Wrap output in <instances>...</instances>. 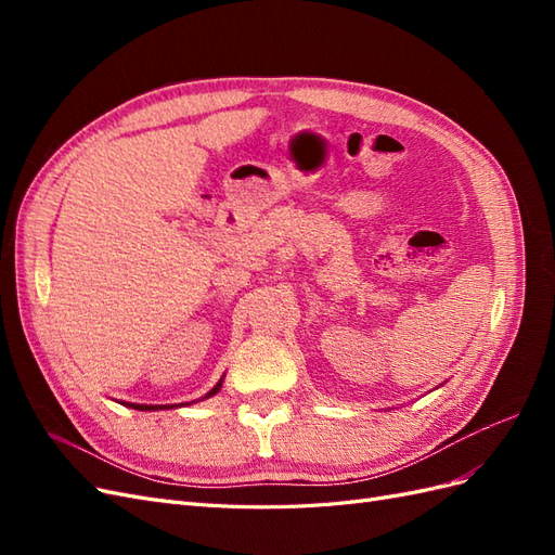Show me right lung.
Masks as SVG:
<instances>
[{
	"mask_svg": "<svg viewBox=\"0 0 555 555\" xmlns=\"http://www.w3.org/2000/svg\"><path fill=\"white\" fill-rule=\"evenodd\" d=\"M222 382H224V375H222V379L217 382L212 389L201 398V400H206V398H210V396H215L217 391L222 389ZM122 405H127V408H131V410H139V412H157V410H176V408H184V405H190V402H180V405H145V402H125L122 400Z\"/></svg>",
	"mask_w": 555,
	"mask_h": 555,
	"instance_id": "right-lung-1",
	"label": "right lung"
}]
</instances>
